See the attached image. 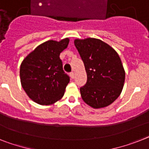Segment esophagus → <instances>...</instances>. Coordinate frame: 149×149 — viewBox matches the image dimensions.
Listing matches in <instances>:
<instances>
[{"mask_svg":"<svg viewBox=\"0 0 149 149\" xmlns=\"http://www.w3.org/2000/svg\"><path fill=\"white\" fill-rule=\"evenodd\" d=\"M70 77L72 79L75 78V72H70Z\"/></svg>","mask_w":149,"mask_h":149,"instance_id":"obj_1","label":"esophagus"}]
</instances>
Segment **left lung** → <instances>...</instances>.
Wrapping results in <instances>:
<instances>
[{
	"label": "left lung",
	"mask_w": 149,
	"mask_h": 149,
	"mask_svg": "<svg viewBox=\"0 0 149 149\" xmlns=\"http://www.w3.org/2000/svg\"><path fill=\"white\" fill-rule=\"evenodd\" d=\"M74 44L87 73V82L80 88L82 100L93 108L110 105L124 85L125 71L118 54L97 38L76 39Z\"/></svg>",
	"instance_id": "obj_1"
}]
</instances>
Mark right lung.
Segmentation results:
<instances>
[{
	"mask_svg": "<svg viewBox=\"0 0 149 149\" xmlns=\"http://www.w3.org/2000/svg\"><path fill=\"white\" fill-rule=\"evenodd\" d=\"M68 44L69 38L44 42L21 63L22 87L36 103L48 105L57 102L64 95L70 77L63 71L60 54Z\"/></svg>",
	"mask_w": 149,
	"mask_h": 149,
	"instance_id": "right-lung-1",
	"label": "right lung"
}]
</instances>
